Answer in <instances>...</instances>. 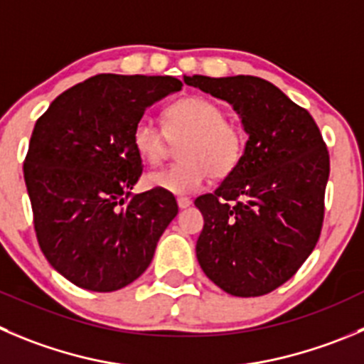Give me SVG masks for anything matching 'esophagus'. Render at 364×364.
<instances>
[{"label":"esophagus","instance_id":"1","mask_svg":"<svg viewBox=\"0 0 364 364\" xmlns=\"http://www.w3.org/2000/svg\"><path fill=\"white\" fill-rule=\"evenodd\" d=\"M176 203H178L180 209H188V207L191 205V200L184 198V196H180V198H176Z\"/></svg>","mask_w":364,"mask_h":364}]
</instances>
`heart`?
<instances>
[{"label":"heart","mask_w":364,"mask_h":364,"mask_svg":"<svg viewBox=\"0 0 364 364\" xmlns=\"http://www.w3.org/2000/svg\"><path fill=\"white\" fill-rule=\"evenodd\" d=\"M169 139H186L178 151L182 162L148 173L144 184L171 195L198 191L209 173L218 178L227 176L240 164L247 144L243 128L227 121V112L220 103L202 96L184 98L168 107L164 128L148 117L134 127V150L150 166L161 164L168 154Z\"/></svg>","instance_id":"b5f03b06"}]
</instances>
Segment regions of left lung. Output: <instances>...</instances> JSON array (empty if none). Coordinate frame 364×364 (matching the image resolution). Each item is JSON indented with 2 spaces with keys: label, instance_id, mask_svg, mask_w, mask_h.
I'll return each instance as SVG.
<instances>
[{
  "label": "left lung",
  "instance_id": "obj_1",
  "mask_svg": "<svg viewBox=\"0 0 364 364\" xmlns=\"http://www.w3.org/2000/svg\"><path fill=\"white\" fill-rule=\"evenodd\" d=\"M225 100L248 141L218 189L195 200L203 214L196 257L234 296H261L291 279L320 237L328 151L306 109L257 76H184Z\"/></svg>",
  "mask_w": 364,
  "mask_h": 364
}]
</instances>
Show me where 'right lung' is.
Instances as JSON below:
<instances>
[{"label": "right lung", "mask_w": 364, "mask_h": 364, "mask_svg": "<svg viewBox=\"0 0 364 364\" xmlns=\"http://www.w3.org/2000/svg\"><path fill=\"white\" fill-rule=\"evenodd\" d=\"M180 87L173 76L96 75L37 119L24 161L37 240L78 288L109 293L134 282L178 213L171 193L132 195L143 173L132 134L148 107Z\"/></svg>", "instance_id": "1"}]
</instances>
